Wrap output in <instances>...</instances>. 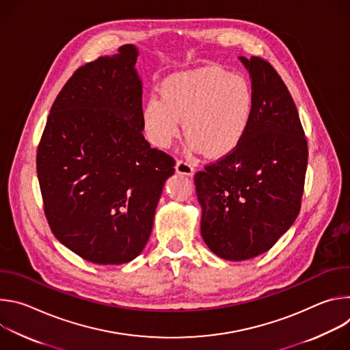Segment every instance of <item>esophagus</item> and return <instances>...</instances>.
Returning <instances> with one entry per match:
<instances>
[{
	"label": "esophagus",
	"mask_w": 350,
	"mask_h": 350,
	"mask_svg": "<svg viewBox=\"0 0 350 350\" xmlns=\"http://www.w3.org/2000/svg\"><path fill=\"white\" fill-rule=\"evenodd\" d=\"M176 172L180 174H185V176H192L193 174V167L184 159H178L176 163Z\"/></svg>",
	"instance_id": "1"
}]
</instances>
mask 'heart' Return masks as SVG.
I'll use <instances>...</instances> for the list:
<instances>
[{
  "label": "heart",
  "mask_w": 350,
  "mask_h": 350,
  "mask_svg": "<svg viewBox=\"0 0 350 350\" xmlns=\"http://www.w3.org/2000/svg\"><path fill=\"white\" fill-rule=\"evenodd\" d=\"M254 108V90L243 76L205 66L166 77L159 96L144 105L142 126L146 138L165 149L180 135L184 120L188 152L224 157L243 139Z\"/></svg>",
  "instance_id": "obj_1"
}]
</instances>
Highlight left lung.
<instances>
[{"mask_svg": "<svg viewBox=\"0 0 350 350\" xmlns=\"http://www.w3.org/2000/svg\"><path fill=\"white\" fill-rule=\"evenodd\" d=\"M239 61L252 80L251 126L232 152L193 177L202 208L201 234L226 260L267 252L301 211L308 141L293 99L263 58Z\"/></svg>", "mask_w": 350, "mask_h": 350, "instance_id": "8db88e82", "label": "left lung"}]
</instances>
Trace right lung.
<instances>
[{
  "label": "right lung",
  "instance_id": "1",
  "mask_svg": "<svg viewBox=\"0 0 350 350\" xmlns=\"http://www.w3.org/2000/svg\"><path fill=\"white\" fill-rule=\"evenodd\" d=\"M131 44L79 68L48 115L37 149L44 213L54 235L96 265L135 259L174 159L142 135V83Z\"/></svg>",
  "mask_w": 350,
  "mask_h": 350
}]
</instances>
